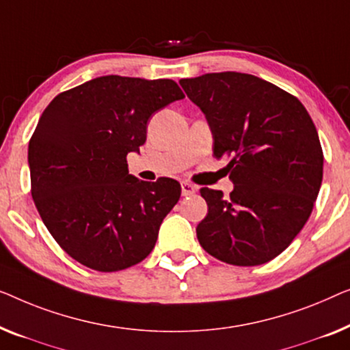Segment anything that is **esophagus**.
<instances>
[{"mask_svg": "<svg viewBox=\"0 0 350 350\" xmlns=\"http://www.w3.org/2000/svg\"><path fill=\"white\" fill-rule=\"evenodd\" d=\"M180 187H182V196H190L196 191V187L193 184H190V182H182Z\"/></svg>", "mask_w": 350, "mask_h": 350, "instance_id": "obj_1", "label": "esophagus"}]
</instances>
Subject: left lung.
Listing matches in <instances>:
<instances>
[{"instance_id": "1", "label": "left lung", "mask_w": 350, "mask_h": 350, "mask_svg": "<svg viewBox=\"0 0 350 350\" xmlns=\"http://www.w3.org/2000/svg\"><path fill=\"white\" fill-rule=\"evenodd\" d=\"M203 111L214 157H228L230 196L203 187L208 215L196 226L206 252L236 267L278 257L308 222L321 190L323 154L306 107L274 83L244 72L179 82Z\"/></svg>"}]
</instances>
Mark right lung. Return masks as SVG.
Returning <instances> with one entry per match:
<instances>
[{
  "mask_svg": "<svg viewBox=\"0 0 350 350\" xmlns=\"http://www.w3.org/2000/svg\"><path fill=\"white\" fill-rule=\"evenodd\" d=\"M171 79L101 76L57 95L28 146L31 196L44 225L83 267L120 271L152 252L180 198L170 177L128 174L152 114L182 100Z\"/></svg>",
  "mask_w": 350,
  "mask_h": 350,
  "instance_id": "add662e5",
  "label": "right lung"
}]
</instances>
